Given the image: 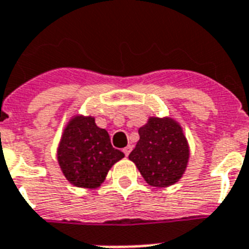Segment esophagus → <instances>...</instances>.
Wrapping results in <instances>:
<instances>
[{
  "label": "esophagus",
  "instance_id": "34e87169",
  "mask_svg": "<svg viewBox=\"0 0 249 249\" xmlns=\"http://www.w3.org/2000/svg\"><path fill=\"white\" fill-rule=\"evenodd\" d=\"M131 150H132V146H131V145H128V146H126L124 149H123V153H124L126 157H128L129 153H131Z\"/></svg>",
  "mask_w": 249,
  "mask_h": 249
}]
</instances>
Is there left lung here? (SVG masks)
<instances>
[{
  "label": "left lung",
  "mask_w": 249,
  "mask_h": 249,
  "mask_svg": "<svg viewBox=\"0 0 249 249\" xmlns=\"http://www.w3.org/2000/svg\"><path fill=\"white\" fill-rule=\"evenodd\" d=\"M140 140L128 159L136 164L143 179L153 187H168L182 178L190 159L183 129L169 118L150 117L139 129Z\"/></svg>",
  "instance_id": "left-lung-1"
}]
</instances>
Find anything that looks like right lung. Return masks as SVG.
Instances as JSON below:
<instances>
[{
	"label": "right lung",
	"instance_id": "right-lung-1",
	"mask_svg": "<svg viewBox=\"0 0 249 249\" xmlns=\"http://www.w3.org/2000/svg\"><path fill=\"white\" fill-rule=\"evenodd\" d=\"M124 154L114 149L109 135L96 126L94 117L75 116L65 127L57 158L63 176L81 188H96Z\"/></svg>",
	"mask_w": 249,
	"mask_h": 249
}]
</instances>
